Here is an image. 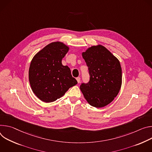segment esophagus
Listing matches in <instances>:
<instances>
[{
  "mask_svg": "<svg viewBox=\"0 0 152 152\" xmlns=\"http://www.w3.org/2000/svg\"><path fill=\"white\" fill-rule=\"evenodd\" d=\"M77 82L79 83H80V81H81V78H80V77H77Z\"/></svg>",
  "mask_w": 152,
  "mask_h": 152,
  "instance_id": "esophagus-1",
  "label": "esophagus"
}]
</instances>
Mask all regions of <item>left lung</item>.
<instances>
[{"label":"left lung","instance_id":"obj_1","mask_svg":"<svg viewBox=\"0 0 152 152\" xmlns=\"http://www.w3.org/2000/svg\"><path fill=\"white\" fill-rule=\"evenodd\" d=\"M82 56L88 67L90 75L80 89L92 106L103 107L119 93L122 83V71L119 60L102 45L89 48Z\"/></svg>","mask_w":152,"mask_h":152}]
</instances>
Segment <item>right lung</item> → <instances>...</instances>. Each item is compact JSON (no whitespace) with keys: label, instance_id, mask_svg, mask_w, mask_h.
<instances>
[{"label":"right lung","instance_id":"right-lung-1","mask_svg":"<svg viewBox=\"0 0 152 152\" xmlns=\"http://www.w3.org/2000/svg\"><path fill=\"white\" fill-rule=\"evenodd\" d=\"M68 50L63 43L53 42L42 49L31 62V87L35 95L45 103L54 102L77 84L69 67L61 63Z\"/></svg>","mask_w":152,"mask_h":152}]
</instances>
